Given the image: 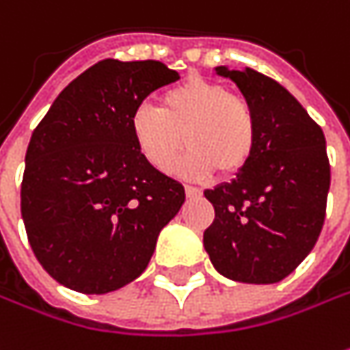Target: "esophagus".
Returning a JSON list of instances; mask_svg holds the SVG:
<instances>
[{
	"instance_id": "1",
	"label": "esophagus",
	"mask_w": 350,
	"mask_h": 350,
	"mask_svg": "<svg viewBox=\"0 0 350 350\" xmlns=\"http://www.w3.org/2000/svg\"><path fill=\"white\" fill-rule=\"evenodd\" d=\"M186 196L187 198H199L201 196V189L193 186H186Z\"/></svg>"
}]
</instances>
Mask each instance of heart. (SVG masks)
<instances>
[{"label":"heart","instance_id":"1","mask_svg":"<svg viewBox=\"0 0 350 350\" xmlns=\"http://www.w3.org/2000/svg\"><path fill=\"white\" fill-rule=\"evenodd\" d=\"M139 154L170 172L182 143L189 147L178 170L187 176H232L252 159L256 118L244 96L205 79H189L161 96V106H139L129 118ZM185 141H181V137Z\"/></svg>","mask_w":350,"mask_h":350}]
</instances>
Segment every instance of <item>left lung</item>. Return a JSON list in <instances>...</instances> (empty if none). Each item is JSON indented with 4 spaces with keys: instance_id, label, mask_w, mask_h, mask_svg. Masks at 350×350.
<instances>
[{
    "instance_id": "obj_1",
    "label": "left lung",
    "mask_w": 350,
    "mask_h": 350,
    "mask_svg": "<svg viewBox=\"0 0 350 350\" xmlns=\"http://www.w3.org/2000/svg\"><path fill=\"white\" fill-rule=\"evenodd\" d=\"M250 104L258 139L232 182L205 189L215 221L203 232L213 267L238 283L271 284L316 246L332 182L325 137L302 104L250 67H215Z\"/></svg>"
}]
</instances>
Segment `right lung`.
I'll return each instance as SVG.
<instances>
[{
	"label": "right lung",
	"instance_id": "obj_1",
	"mask_svg": "<svg viewBox=\"0 0 350 350\" xmlns=\"http://www.w3.org/2000/svg\"><path fill=\"white\" fill-rule=\"evenodd\" d=\"M178 79L154 59H103L59 92L34 129L21 215L34 256L59 284L106 295L147 269L186 191L139 154L129 118Z\"/></svg>",
	"mask_w": 350,
	"mask_h": 350
}]
</instances>
